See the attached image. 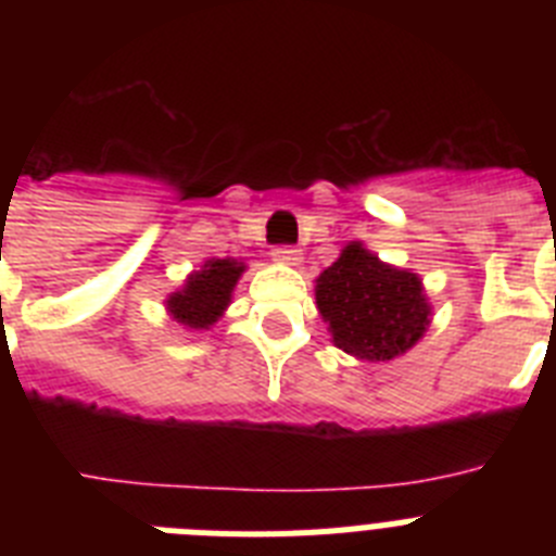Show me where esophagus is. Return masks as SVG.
Returning <instances> with one entry per match:
<instances>
[{
	"mask_svg": "<svg viewBox=\"0 0 556 556\" xmlns=\"http://www.w3.org/2000/svg\"><path fill=\"white\" fill-rule=\"evenodd\" d=\"M273 255H275V262H281V264L301 262V250L292 248V244H278V248H273Z\"/></svg>",
	"mask_w": 556,
	"mask_h": 556,
	"instance_id": "1",
	"label": "esophagus"
}]
</instances>
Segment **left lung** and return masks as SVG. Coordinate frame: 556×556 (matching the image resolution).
<instances>
[{
    "instance_id": "1",
    "label": "left lung",
    "mask_w": 556,
    "mask_h": 556,
    "mask_svg": "<svg viewBox=\"0 0 556 556\" xmlns=\"http://www.w3.org/2000/svg\"><path fill=\"white\" fill-rule=\"evenodd\" d=\"M317 308L333 342L367 362H390L409 351L431 314L420 278L381 264L362 244H348L317 278Z\"/></svg>"
}]
</instances>
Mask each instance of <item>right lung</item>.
Returning <instances> with one entry per match:
<instances>
[{
  "label": "right lung",
  "instance_id": "add662e5",
  "mask_svg": "<svg viewBox=\"0 0 556 556\" xmlns=\"http://www.w3.org/2000/svg\"><path fill=\"white\" fill-rule=\"evenodd\" d=\"M242 273V264L230 262V258L208 262L200 273L191 275L180 292L166 301L172 317L189 328H208L211 323H217V317L230 303V292Z\"/></svg>",
  "mask_w": 556,
  "mask_h": 556
}]
</instances>
